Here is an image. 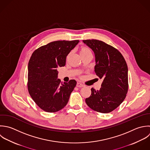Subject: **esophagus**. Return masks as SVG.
<instances>
[{"label": "esophagus", "instance_id": "obj_1", "mask_svg": "<svg viewBox=\"0 0 150 150\" xmlns=\"http://www.w3.org/2000/svg\"><path fill=\"white\" fill-rule=\"evenodd\" d=\"M84 85H83V84H82L81 83H80V82H77V83H76V86L77 87H83Z\"/></svg>", "mask_w": 150, "mask_h": 150}]
</instances>
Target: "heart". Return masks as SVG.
<instances>
[{
    "instance_id": "b5f03b06",
    "label": "heart",
    "mask_w": 150,
    "mask_h": 150,
    "mask_svg": "<svg viewBox=\"0 0 150 150\" xmlns=\"http://www.w3.org/2000/svg\"><path fill=\"white\" fill-rule=\"evenodd\" d=\"M90 50L87 48V47H82L81 49H80V54H83V53H85V52H86L88 51H89Z\"/></svg>"
}]
</instances>
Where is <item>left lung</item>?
I'll use <instances>...</instances> for the list:
<instances>
[{
	"label": "left lung",
	"instance_id": "1",
	"mask_svg": "<svg viewBox=\"0 0 150 150\" xmlns=\"http://www.w3.org/2000/svg\"><path fill=\"white\" fill-rule=\"evenodd\" d=\"M83 42L95 55L96 75L103 79L99 91L91 89V95L85 99L92 110L108 113L123 102L129 89L128 68L126 62L115 47L98 40H86Z\"/></svg>",
	"mask_w": 150,
	"mask_h": 150
}]
</instances>
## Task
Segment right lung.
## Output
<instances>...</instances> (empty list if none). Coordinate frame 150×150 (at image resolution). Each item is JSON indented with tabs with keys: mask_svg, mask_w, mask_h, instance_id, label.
Wrapping results in <instances>:
<instances>
[{
	"mask_svg": "<svg viewBox=\"0 0 150 150\" xmlns=\"http://www.w3.org/2000/svg\"><path fill=\"white\" fill-rule=\"evenodd\" d=\"M79 42L53 41L32 54L28 64L27 88L33 100L42 110L54 113L67 105L76 81L61 82L57 78V69L65 65L67 56Z\"/></svg>",
	"mask_w": 150,
	"mask_h": 150,
	"instance_id": "obj_1",
	"label": "right lung"
}]
</instances>
